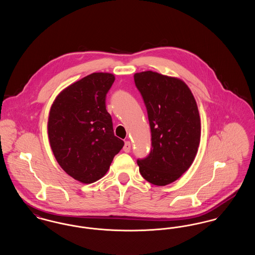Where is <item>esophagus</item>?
<instances>
[{
    "mask_svg": "<svg viewBox=\"0 0 255 255\" xmlns=\"http://www.w3.org/2000/svg\"><path fill=\"white\" fill-rule=\"evenodd\" d=\"M123 150H124V152H126V153H129V152H130V150H131V142H130L129 140L125 141L124 146H123Z\"/></svg>",
    "mask_w": 255,
    "mask_h": 255,
    "instance_id": "1",
    "label": "esophagus"
}]
</instances>
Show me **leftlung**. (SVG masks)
Returning <instances> with one entry per match:
<instances>
[{
	"mask_svg": "<svg viewBox=\"0 0 255 255\" xmlns=\"http://www.w3.org/2000/svg\"><path fill=\"white\" fill-rule=\"evenodd\" d=\"M145 103L152 135L147 158L137 159L147 182L163 186L178 180L194 161L201 139L199 110L182 79L146 71L134 73Z\"/></svg>",
	"mask_w": 255,
	"mask_h": 255,
	"instance_id": "left-lung-1",
	"label": "left lung"
}]
</instances>
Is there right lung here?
<instances>
[{"label": "right lung", "instance_id": "right-lung-1", "mask_svg": "<svg viewBox=\"0 0 255 255\" xmlns=\"http://www.w3.org/2000/svg\"><path fill=\"white\" fill-rule=\"evenodd\" d=\"M114 81L112 73L89 74L61 91L49 110L52 153L61 168L82 183L101 179L124 145L114 134L105 104Z\"/></svg>", "mask_w": 255, "mask_h": 255}]
</instances>
